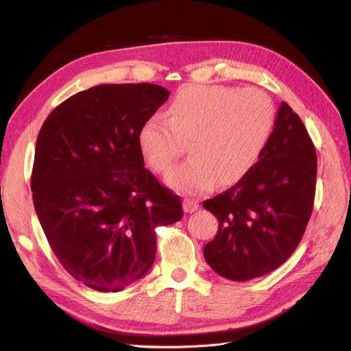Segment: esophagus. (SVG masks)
<instances>
[{"label": "esophagus", "mask_w": 351, "mask_h": 351, "mask_svg": "<svg viewBox=\"0 0 351 351\" xmlns=\"http://www.w3.org/2000/svg\"><path fill=\"white\" fill-rule=\"evenodd\" d=\"M197 208H199V204L196 202V200H193V199H184V211H185V213L191 214V213L197 211Z\"/></svg>", "instance_id": "34e87169"}]
</instances>
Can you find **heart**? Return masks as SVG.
<instances>
[{
	"label": "heart",
	"mask_w": 351,
	"mask_h": 351,
	"mask_svg": "<svg viewBox=\"0 0 351 351\" xmlns=\"http://www.w3.org/2000/svg\"><path fill=\"white\" fill-rule=\"evenodd\" d=\"M154 113L137 132L138 149L156 173H167L189 141L191 158L167 176L169 187L197 195L215 184L240 182L270 143L276 108L258 88L220 84L182 87L167 110Z\"/></svg>",
	"instance_id": "heart-1"
}]
</instances>
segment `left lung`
<instances>
[{
    "mask_svg": "<svg viewBox=\"0 0 351 351\" xmlns=\"http://www.w3.org/2000/svg\"><path fill=\"white\" fill-rule=\"evenodd\" d=\"M317 154L302 119L287 102L276 116L270 143L250 173L204 208L219 220L204 247L213 270L245 282L276 270L302 241L312 214Z\"/></svg>",
    "mask_w": 351,
    "mask_h": 351,
    "instance_id": "1",
    "label": "left lung"
}]
</instances>
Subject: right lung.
<instances>
[{"label": "right lung", "mask_w": 351, "mask_h": 351, "mask_svg": "<svg viewBox=\"0 0 351 351\" xmlns=\"http://www.w3.org/2000/svg\"><path fill=\"white\" fill-rule=\"evenodd\" d=\"M170 92L101 84L51 111L36 141L33 204L52 252L71 276L117 293L152 267L156 226L182 219L180 196L145 169L137 132Z\"/></svg>", "instance_id": "obj_1"}]
</instances>
